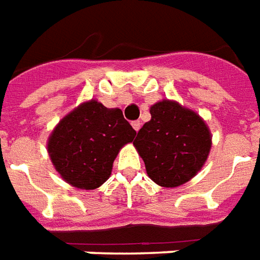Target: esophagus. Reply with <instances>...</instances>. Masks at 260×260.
Wrapping results in <instances>:
<instances>
[{"label":"esophagus","instance_id":"1","mask_svg":"<svg viewBox=\"0 0 260 260\" xmlns=\"http://www.w3.org/2000/svg\"><path fill=\"white\" fill-rule=\"evenodd\" d=\"M132 128L138 132V131L141 129V121H134V122H132Z\"/></svg>","mask_w":260,"mask_h":260}]
</instances>
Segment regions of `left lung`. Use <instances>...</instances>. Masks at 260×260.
Here are the masks:
<instances>
[{
	"mask_svg": "<svg viewBox=\"0 0 260 260\" xmlns=\"http://www.w3.org/2000/svg\"><path fill=\"white\" fill-rule=\"evenodd\" d=\"M150 115L134 142L147 175L164 188L184 185L206 163L212 149L210 129L199 114L175 100L153 104Z\"/></svg>",
	"mask_w": 260,
	"mask_h": 260,
	"instance_id": "8db88e82",
	"label": "left lung"
}]
</instances>
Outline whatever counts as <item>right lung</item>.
I'll use <instances>...</instances> for the list:
<instances>
[{
	"instance_id": "add662e5",
	"label": "right lung",
	"mask_w": 260,
	"mask_h": 260,
	"mask_svg": "<svg viewBox=\"0 0 260 260\" xmlns=\"http://www.w3.org/2000/svg\"><path fill=\"white\" fill-rule=\"evenodd\" d=\"M135 135L119 108L104 107L91 99L55 125L48 136L47 152L65 182L91 191L108 180L117 154Z\"/></svg>"
}]
</instances>
